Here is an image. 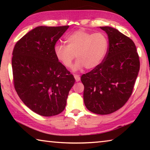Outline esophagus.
Instances as JSON below:
<instances>
[{"mask_svg":"<svg viewBox=\"0 0 150 150\" xmlns=\"http://www.w3.org/2000/svg\"><path fill=\"white\" fill-rule=\"evenodd\" d=\"M74 77L76 81H79L80 79H81V78H80L79 75H74Z\"/></svg>","mask_w":150,"mask_h":150,"instance_id":"34e87169","label":"esophagus"}]
</instances>
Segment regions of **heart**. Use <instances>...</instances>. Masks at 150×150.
<instances>
[{
    "instance_id": "1",
    "label": "heart",
    "mask_w": 150,
    "mask_h": 150,
    "mask_svg": "<svg viewBox=\"0 0 150 150\" xmlns=\"http://www.w3.org/2000/svg\"><path fill=\"white\" fill-rule=\"evenodd\" d=\"M67 45L58 43L54 47L57 59L66 68H71L76 55L78 59L75 69H94L105 59L108 48V40L103 32L78 30L66 38Z\"/></svg>"
}]
</instances>
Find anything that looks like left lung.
<instances>
[{
  "mask_svg": "<svg viewBox=\"0 0 150 150\" xmlns=\"http://www.w3.org/2000/svg\"><path fill=\"white\" fill-rule=\"evenodd\" d=\"M108 38L105 59L81 77L83 99L88 110L109 115L125 105L132 93L139 70V55L134 42L118 30L100 27Z\"/></svg>",
  "mask_w": 150,
  "mask_h": 150,
  "instance_id": "1",
  "label": "left lung"
}]
</instances>
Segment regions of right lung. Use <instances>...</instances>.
I'll use <instances>...</instances> for the list:
<instances>
[{"mask_svg": "<svg viewBox=\"0 0 150 150\" xmlns=\"http://www.w3.org/2000/svg\"><path fill=\"white\" fill-rule=\"evenodd\" d=\"M69 26H38L15 44L12 58L14 88L25 105L43 116L63 111L75 78L57 59L54 47Z\"/></svg>", "mask_w": 150, "mask_h": 150, "instance_id": "right-lung-1", "label": "right lung"}]
</instances>
